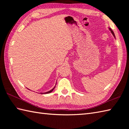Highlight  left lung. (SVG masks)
<instances>
[{"instance_id": "8db88e82", "label": "left lung", "mask_w": 129, "mask_h": 129, "mask_svg": "<svg viewBox=\"0 0 129 129\" xmlns=\"http://www.w3.org/2000/svg\"><path fill=\"white\" fill-rule=\"evenodd\" d=\"M110 30L111 31V33H112V34L113 35V36H115V35H114V34H113V31H112V30H111V29H110Z\"/></svg>"}]
</instances>
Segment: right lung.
<instances>
[{
    "label": "right lung",
    "instance_id": "obj_1",
    "mask_svg": "<svg viewBox=\"0 0 129 129\" xmlns=\"http://www.w3.org/2000/svg\"><path fill=\"white\" fill-rule=\"evenodd\" d=\"M55 88V87H54V88H53V89H52L51 90H50V91H48V92H46V93H44V94H48V93H51V92H52L53 90H54V89ZM41 94H43V93H41ZM44 94V93H43Z\"/></svg>",
    "mask_w": 129,
    "mask_h": 129
}]
</instances>
